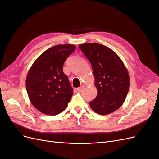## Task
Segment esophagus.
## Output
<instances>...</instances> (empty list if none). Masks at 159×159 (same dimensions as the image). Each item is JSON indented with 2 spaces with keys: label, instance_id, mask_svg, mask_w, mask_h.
<instances>
[{
  "label": "esophagus",
  "instance_id": "obj_1",
  "mask_svg": "<svg viewBox=\"0 0 159 159\" xmlns=\"http://www.w3.org/2000/svg\"><path fill=\"white\" fill-rule=\"evenodd\" d=\"M85 88V85H81L80 88H77V91H81V90L82 89H84V88Z\"/></svg>",
  "mask_w": 159,
  "mask_h": 159
}]
</instances>
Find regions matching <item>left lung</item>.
<instances>
[{
  "instance_id": "obj_1",
  "label": "left lung",
  "mask_w": 159,
  "mask_h": 159,
  "mask_svg": "<svg viewBox=\"0 0 159 159\" xmlns=\"http://www.w3.org/2000/svg\"><path fill=\"white\" fill-rule=\"evenodd\" d=\"M92 66L98 95L89 102L99 115L110 114L124 103L130 86L128 71L119 56L109 48L98 43L79 45Z\"/></svg>"
}]
</instances>
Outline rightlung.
Instances as JSON below:
<instances>
[{
  "label": "right lung",
  "instance_id": "1",
  "mask_svg": "<svg viewBox=\"0 0 159 159\" xmlns=\"http://www.w3.org/2000/svg\"><path fill=\"white\" fill-rule=\"evenodd\" d=\"M75 49L73 44L53 46L43 52L28 71L26 79L28 98L41 113L56 115L68 106L74 93L63 72V65Z\"/></svg>",
  "mask_w": 159,
  "mask_h": 159
}]
</instances>
